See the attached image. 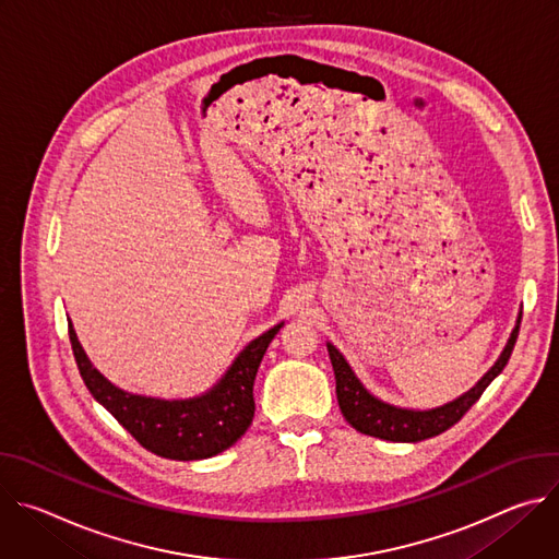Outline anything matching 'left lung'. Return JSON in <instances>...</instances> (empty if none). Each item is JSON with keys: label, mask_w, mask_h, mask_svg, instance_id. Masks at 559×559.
I'll return each instance as SVG.
<instances>
[{"label": "left lung", "mask_w": 559, "mask_h": 559, "mask_svg": "<svg viewBox=\"0 0 559 559\" xmlns=\"http://www.w3.org/2000/svg\"><path fill=\"white\" fill-rule=\"evenodd\" d=\"M520 323H522V313L518 316V323H515L511 338H509L507 347L502 349L500 358L480 380L475 382V386H471L466 393L455 397V401H451L442 407L425 409V412L395 407V405L382 403L380 397L371 395L362 386V382L356 378V373L349 367V362L345 360V356L332 343H328L330 360H332L334 376H336L338 405H341L345 420L356 431H360L365 436L380 438V440H389V442H420V440L440 436L442 431L451 429L477 401H480L485 389L502 373V369L507 367L511 352L515 347V341L520 334Z\"/></svg>", "instance_id": "8db88e82"}]
</instances>
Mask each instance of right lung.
Masks as SVG:
<instances>
[{"label": "right lung", "instance_id": "1", "mask_svg": "<svg viewBox=\"0 0 559 559\" xmlns=\"http://www.w3.org/2000/svg\"><path fill=\"white\" fill-rule=\"evenodd\" d=\"M283 323L254 338L236 356L225 376L205 393L186 401H162L128 393L106 380L76 341L72 323L68 336L88 391L119 425L147 451L168 460H203L229 449L254 418V378L267 345Z\"/></svg>", "mask_w": 559, "mask_h": 559}]
</instances>
